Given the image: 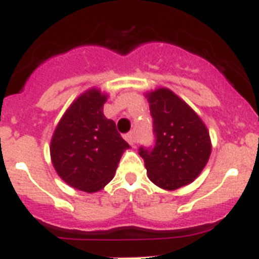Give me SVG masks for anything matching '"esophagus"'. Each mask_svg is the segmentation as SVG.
Instances as JSON below:
<instances>
[{
    "label": "esophagus",
    "instance_id": "34e87169",
    "mask_svg": "<svg viewBox=\"0 0 259 259\" xmlns=\"http://www.w3.org/2000/svg\"><path fill=\"white\" fill-rule=\"evenodd\" d=\"M125 140L131 144L132 146H135V144H136V134H135V131H131L130 134L125 135Z\"/></svg>",
    "mask_w": 259,
    "mask_h": 259
}]
</instances>
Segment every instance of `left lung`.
I'll return each instance as SVG.
<instances>
[{
    "label": "left lung",
    "mask_w": 259,
    "mask_h": 259,
    "mask_svg": "<svg viewBox=\"0 0 259 259\" xmlns=\"http://www.w3.org/2000/svg\"><path fill=\"white\" fill-rule=\"evenodd\" d=\"M153 131L152 150L139 149L150 182L175 191L191 184L203 170L211 153L209 131L202 119L179 96L167 88L146 93Z\"/></svg>",
    "instance_id": "8db88e82"
}]
</instances>
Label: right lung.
Segmentation results:
<instances>
[{"label": "right lung", "mask_w": 259, "mask_h": 259, "mask_svg": "<svg viewBox=\"0 0 259 259\" xmlns=\"http://www.w3.org/2000/svg\"><path fill=\"white\" fill-rule=\"evenodd\" d=\"M106 93L91 88L70 105L50 141V157L63 182L79 191H101L114 178L123 152L130 148L104 115Z\"/></svg>", "instance_id": "right-lung-1"}]
</instances>
